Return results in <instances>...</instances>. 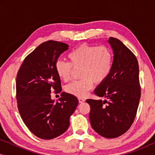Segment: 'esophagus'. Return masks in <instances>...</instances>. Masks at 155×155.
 <instances>
[{"mask_svg":"<svg viewBox=\"0 0 155 155\" xmlns=\"http://www.w3.org/2000/svg\"><path fill=\"white\" fill-rule=\"evenodd\" d=\"M78 101H79V103H82L85 100H84L83 98H78Z\"/></svg>","mask_w":155,"mask_h":155,"instance_id":"1","label":"esophagus"}]
</instances>
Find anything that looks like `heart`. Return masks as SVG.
<instances>
[{
    "label": "heart",
    "mask_w": 155,
    "mask_h": 155,
    "mask_svg": "<svg viewBox=\"0 0 155 155\" xmlns=\"http://www.w3.org/2000/svg\"><path fill=\"white\" fill-rule=\"evenodd\" d=\"M70 63L58 60L55 64L57 75L61 80L68 81L73 68L80 69L82 79L67 84L65 90L78 97H84L92 89L93 82L101 83L109 77L113 65V54L105 46L82 44L68 54Z\"/></svg>",
    "instance_id": "obj_1"
}]
</instances>
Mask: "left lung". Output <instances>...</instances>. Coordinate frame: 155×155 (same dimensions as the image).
Returning a JSON list of instances; mask_svg holds the SVG:
<instances>
[{"label":"left lung","mask_w":155,"mask_h":155,"mask_svg":"<svg viewBox=\"0 0 155 155\" xmlns=\"http://www.w3.org/2000/svg\"><path fill=\"white\" fill-rule=\"evenodd\" d=\"M114 60L109 77L95 88L101 99H87L90 106V124L95 132L106 138H115L130 128L140 98L139 65L136 57L120 40H108Z\"/></svg>","instance_id":"obj_1"}]
</instances>
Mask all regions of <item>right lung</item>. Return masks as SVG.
I'll list each match as a JSON object with an SVG mask.
<instances>
[{"label": "right lung", "mask_w": 155, "mask_h": 155, "mask_svg": "<svg viewBox=\"0 0 155 155\" xmlns=\"http://www.w3.org/2000/svg\"><path fill=\"white\" fill-rule=\"evenodd\" d=\"M68 49V45L62 42H44L25 58L17 75L20 116L29 130L41 139L51 140L65 133L79 102L75 96L65 92L58 101L51 97L53 89L56 92L62 90L55 64Z\"/></svg>", "instance_id": "add662e5"}]
</instances>
